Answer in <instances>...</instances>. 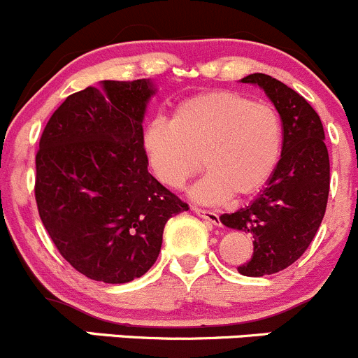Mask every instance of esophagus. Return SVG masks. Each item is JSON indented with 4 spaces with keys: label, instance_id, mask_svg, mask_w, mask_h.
<instances>
[{
    "label": "esophagus",
    "instance_id": "esophagus-1",
    "mask_svg": "<svg viewBox=\"0 0 358 358\" xmlns=\"http://www.w3.org/2000/svg\"><path fill=\"white\" fill-rule=\"evenodd\" d=\"M194 213H196L197 216H201V218H204L208 223H211V225H216V227L222 225V223H220L218 213L208 211V209H201V208H194Z\"/></svg>",
    "mask_w": 358,
    "mask_h": 358
}]
</instances>
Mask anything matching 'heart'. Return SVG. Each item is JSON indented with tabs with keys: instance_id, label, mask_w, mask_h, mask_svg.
<instances>
[{
	"instance_id": "obj_1",
	"label": "heart",
	"mask_w": 358,
	"mask_h": 358,
	"mask_svg": "<svg viewBox=\"0 0 358 358\" xmlns=\"http://www.w3.org/2000/svg\"><path fill=\"white\" fill-rule=\"evenodd\" d=\"M282 138L273 107L236 92H209L180 103L171 121H150L142 150L154 178L169 189H182L204 166L208 173L190 194L201 204L218 206L232 196H251L268 182Z\"/></svg>"
}]
</instances>
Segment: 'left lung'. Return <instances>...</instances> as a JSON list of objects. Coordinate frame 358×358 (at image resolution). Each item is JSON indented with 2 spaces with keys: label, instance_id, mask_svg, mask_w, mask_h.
<instances>
[{
  "label": "left lung",
  "instance_id": "8db88e82",
  "mask_svg": "<svg viewBox=\"0 0 358 358\" xmlns=\"http://www.w3.org/2000/svg\"><path fill=\"white\" fill-rule=\"evenodd\" d=\"M241 83L265 92L284 129L282 152L265 189L246 208L220 216L225 227L255 239L252 258L239 273L263 277L292 265L315 237L329 196V154L322 121L299 93L258 72Z\"/></svg>",
  "mask_w": 358,
  "mask_h": 358
}]
</instances>
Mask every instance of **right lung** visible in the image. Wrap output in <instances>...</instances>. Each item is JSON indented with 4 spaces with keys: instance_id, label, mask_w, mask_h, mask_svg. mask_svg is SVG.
Returning <instances> with one entry per match:
<instances>
[{
    "instance_id": "1",
    "label": "right lung",
    "mask_w": 358,
    "mask_h": 358,
    "mask_svg": "<svg viewBox=\"0 0 358 358\" xmlns=\"http://www.w3.org/2000/svg\"><path fill=\"white\" fill-rule=\"evenodd\" d=\"M150 79L100 81L67 96L36 154V202L60 255L83 275L131 282L156 263L164 225L189 209L147 169Z\"/></svg>"
}]
</instances>
